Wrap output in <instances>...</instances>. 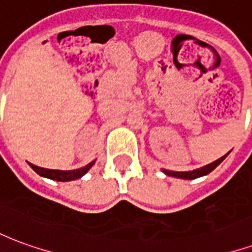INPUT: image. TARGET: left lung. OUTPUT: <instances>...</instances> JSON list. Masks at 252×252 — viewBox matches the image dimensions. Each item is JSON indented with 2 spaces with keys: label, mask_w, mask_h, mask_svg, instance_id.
<instances>
[{
  "label": "left lung",
  "mask_w": 252,
  "mask_h": 252,
  "mask_svg": "<svg viewBox=\"0 0 252 252\" xmlns=\"http://www.w3.org/2000/svg\"><path fill=\"white\" fill-rule=\"evenodd\" d=\"M229 154V153H228ZM228 154H225L224 157H221L220 159H217L215 162H212L211 164H206L204 167H201V169L193 170V171H173V170H163L164 174L170 175V177H175V178H184V180H194V178H198V177H202V175H206L211 173L212 170H215L219 166V164L221 163L222 160L225 159Z\"/></svg>",
  "instance_id": "8db88e82"
}]
</instances>
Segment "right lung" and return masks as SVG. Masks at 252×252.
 I'll return each mask as SVG.
<instances>
[{
  "label": "right lung",
  "mask_w": 252,
  "mask_h": 252,
  "mask_svg": "<svg viewBox=\"0 0 252 252\" xmlns=\"http://www.w3.org/2000/svg\"><path fill=\"white\" fill-rule=\"evenodd\" d=\"M94 164L93 162H90L88 166L85 167H81V169L77 170H68V171H63V170H50V169H43V167H39V166H35V164L30 163V166L32 169L35 170L36 173L41 177H46V178H50V180L55 181H72L77 180V178H81L83 174L88 173V170Z\"/></svg>",
  "instance_id": "add662e5"
}]
</instances>
